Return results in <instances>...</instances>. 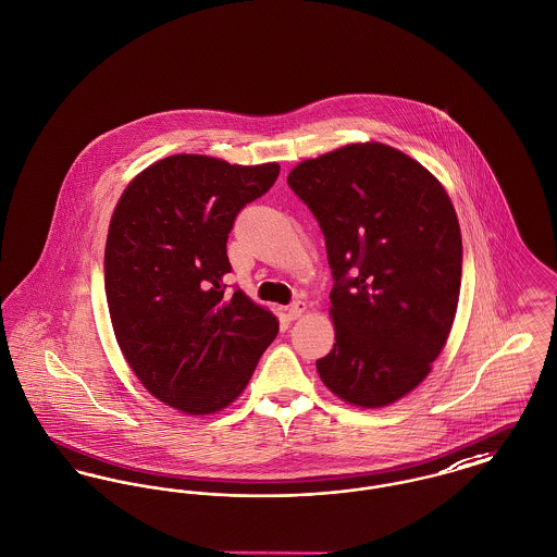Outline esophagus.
Listing matches in <instances>:
<instances>
[{"instance_id":"esophagus-1","label":"esophagus","mask_w":557,"mask_h":557,"mask_svg":"<svg viewBox=\"0 0 557 557\" xmlns=\"http://www.w3.org/2000/svg\"><path fill=\"white\" fill-rule=\"evenodd\" d=\"M304 310H306V304L296 299V301H292V304L287 306V317H289V319H299V317L304 314Z\"/></svg>"}]
</instances>
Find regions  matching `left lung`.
<instances>
[{"label":"left lung","mask_w":557,"mask_h":557,"mask_svg":"<svg viewBox=\"0 0 557 557\" xmlns=\"http://www.w3.org/2000/svg\"><path fill=\"white\" fill-rule=\"evenodd\" d=\"M287 184L325 236L335 344L317 361L339 399L388 406L416 388L451 330L462 240L442 184L382 144L304 160Z\"/></svg>","instance_id":"left-lung-1"}]
</instances>
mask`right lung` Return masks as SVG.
Returning a JSON list of instances; mask_svg holds the SVG:
<instances>
[{
	"label": "right lung",
	"instance_id": "obj_1",
	"mask_svg": "<svg viewBox=\"0 0 557 557\" xmlns=\"http://www.w3.org/2000/svg\"><path fill=\"white\" fill-rule=\"evenodd\" d=\"M278 171L177 153L117 200L106 245L113 332L141 384L171 408L200 416L232 404L278 334L272 312L238 287L225 292L227 234Z\"/></svg>",
	"mask_w": 557,
	"mask_h": 557
}]
</instances>
